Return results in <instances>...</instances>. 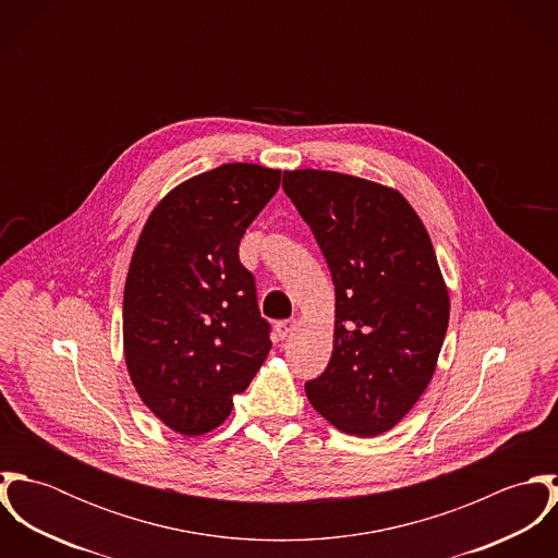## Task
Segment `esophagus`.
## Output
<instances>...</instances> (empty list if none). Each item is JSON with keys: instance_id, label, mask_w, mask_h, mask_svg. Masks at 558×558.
Returning a JSON list of instances; mask_svg holds the SVG:
<instances>
[{"instance_id": "34e87169", "label": "esophagus", "mask_w": 558, "mask_h": 558, "mask_svg": "<svg viewBox=\"0 0 558 558\" xmlns=\"http://www.w3.org/2000/svg\"><path fill=\"white\" fill-rule=\"evenodd\" d=\"M296 330V322L294 319H281L275 324V332L279 339H288L292 332Z\"/></svg>"}]
</instances>
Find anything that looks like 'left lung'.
Returning <instances> with one entry per match:
<instances>
[{
	"label": "left lung",
	"mask_w": 558,
	"mask_h": 558,
	"mask_svg": "<svg viewBox=\"0 0 558 558\" xmlns=\"http://www.w3.org/2000/svg\"><path fill=\"white\" fill-rule=\"evenodd\" d=\"M335 283L332 354L307 398L337 429L378 436L427 389L449 326L429 234L391 186L322 169L283 171Z\"/></svg>",
	"instance_id": "obj_1"
}]
</instances>
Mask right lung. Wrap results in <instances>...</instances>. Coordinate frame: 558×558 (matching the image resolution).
<instances>
[{
	"mask_svg": "<svg viewBox=\"0 0 558 558\" xmlns=\"http://www.w3.org/2000/svg\"><path fill=\"white\" fill-rule=\"evenodd\" d=\"M279 182V169L253 162L193 175L160 199L133 251L126 369L153 414L182 436L219 427L272 348L239 246Z\"/></svg>",
	"mask_w": 558,
	"mask_h": 558,
	"instance_id": "right-lung-1",
	"label": "right lung"
}]
</instances>
